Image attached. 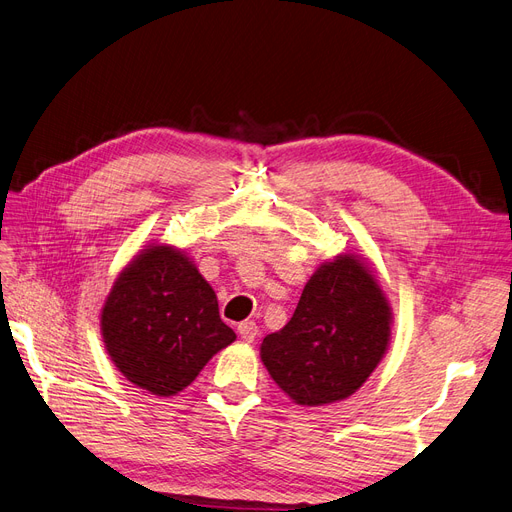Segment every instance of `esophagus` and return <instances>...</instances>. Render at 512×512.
<instances>
[{
  "label": "esophagus",
  "instance_id": "34e87169",
  "mask_svg": "<svg viewBox=\"0 0 512 512\" xmlns=\"http://www.w3.org/2000/svg\"><path fill=\"white\" fill-rule=\"evenodd\" d=\"M238 334L244 342H253L259 336V327L253 321H242L238 325Z\"/></svg>",
  "mask_w": 512,
  "mask_h": 512
}]
</instances>
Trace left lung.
I'll list each match as a JSON object with an SVG mask.
<instances>
[{
    "instance_id": "1",
    "label": "left lung",
    "mask_w": 512,
    "mask_h": 512,
    "mask_svg": "<svg viewBox=\"0 0 512 512\" xmlns=\"http://www.w3.org/2000/svg\"><path fill=\"white\" fill-rule=\"evenodd\" d=\"M393 310L366 257L323 261L291 321L263 338L259 355L272 381L300 406L346 400L389 349Z\"/></svg>"
}]
</instances>
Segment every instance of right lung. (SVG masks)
Wrapping results in <instances>:
<instances>
[{
    "label": "right lung",
    "instance_id": "right-lung-1",
    "mask_svg": "<svg viewBox=\"0 0 512 512\" xmlns=\"http://www.w3.org/2000/svg\"><path fill=\"white\" fill-rule=\"evenodd\" d=\"M112 364L140 389L170 398L236 340L193 259L153 242L119 272L100 315Z\"/></svg>",
    "mask_w": 512,
    "mask_h": 512
}]
</instances>
